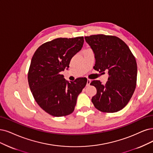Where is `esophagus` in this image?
Instances as JSON below:
<instances>
[{
  "label": "esophagus",
  "instance_id": "esophagus-1",
  "mask_svg": "<svg viewBox=\"0 0 153 153\" xmlns=\"http://www.w3.org/2000/svg\"><path fill=\"white\" fill-rule=\"evenodd\" d=\"M90 83H91V80L90 79H88L87 80V84H86V86H88L90 85Z\"/></svg>",
  "mask_w": 153,
  "mask_h": 153
}]
</instances>
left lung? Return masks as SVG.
Returning <instances> with one entry per match:
<instances>
[{"label":"left lung","mask_w":153,"mask_h":153,"mask_svg":"<svg viewBox=\"0 0 153 153\" xmlns=\"http://www.w3.org/2000/svg\"><path fill=\"white\" fill-rule=\"evenodd\" d=\"M84 38L94 54V69L102 74L108 71V81L104 85L97 80L90 84L97 90L92 102L101 111H120L127 105L135 91L136 60L126 43L117 36L97 35Z\"/></svg>","instance_id":"obj_1"}]
</instances>
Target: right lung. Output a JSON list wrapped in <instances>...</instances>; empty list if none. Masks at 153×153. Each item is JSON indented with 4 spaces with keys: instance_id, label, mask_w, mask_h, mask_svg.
I'll list each match as a JSON object with an SVG mask.
<instances>
[{
    "instance_id": "obj_1",
    "label": "right lung",
    "mask_w": 153,
    "mask_h": 153,
    "mask_svg": "<svg viewBox=\"0 0 153 153\" xmlns=\"http://www.w3.org/2000/svg\"><path fill=\"white\" fill-rule=\"evenodd\" d=\"M84 38H56L42 45L34 53L28 72L31 91L38 105L48 114L63 117L74 111L77 98L87 83L86 77L68 81L60 72L81 50Z\"/></svg>"
}]
</instances>
